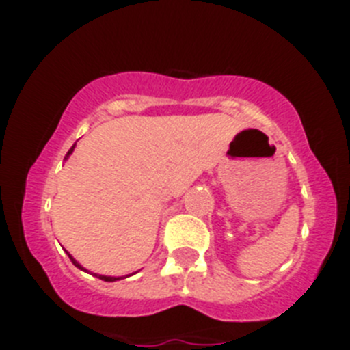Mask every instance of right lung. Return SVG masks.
<instances>
[{
  "mask_svg": "<svg viewBox=\"0 0 350 350\" xmlns=\"http://www.w3.org/2000/svg\"><path fill=\"white\" fill-rule=\"evenodd\" d=\"M74 148H75V144L72 146V148H70V151H68V153H66V157H65V158H68L70 154H72V151H74ZM68 257H70V260H72V262L75 264V266H77V267H81V264H79L77 260H75L74 257H72V255H68ZM81 269H83V267H81ZM98 278H102L103 282H114V280H120V278H116V276H103V275H100Z\"/></svg>",
  "mask_w": 350,
  "mask_h": 350,
  "instance_id": "add662e5",
  "label": "right lung"
}]
</instances>
